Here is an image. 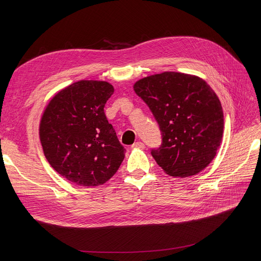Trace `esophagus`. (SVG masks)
I'll return each instance as SVG.
<instances>
[{"label":"esophagus","mask_w":261,"mask_h":261,"mask_svg":"<svg viewBox=\"0 0 261 261\" xmlns=\"http://www.w3.org/2000/svg\"><path fill=\"white\" fill-rule=\"evenodd\" d=\"M132 148H134V149H144L145 145L142 142H136L132 145Z\"/></svg>","instance_id":"obj_1"}]
</instances>
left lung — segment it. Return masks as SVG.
Instances as JSON below:
<instances>
[{
  "instance_id": "1",
  "label": "left lung",
  "mask_w": 261,
  "mask_h": 261,
  "mask_svg": "<svg viewBox=\"0 0 261 261\" xmlns=\"http://www.w3.org/2000/svg\"><path fill=\"white\" fill-rule=\"evenodd\" d=\"M133 89L160 125L163 144L151 154L163 171L187 177L206 168L224 128L220 99L207 82L196 75L163 72L138 80Z\"/></svg>"
}]
</instances>
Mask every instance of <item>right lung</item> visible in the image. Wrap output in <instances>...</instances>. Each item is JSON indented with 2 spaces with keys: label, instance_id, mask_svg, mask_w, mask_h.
<instances>
[{
  "label": "right lung",
  "instance_id": "right-lung-1",
  "mask_svg": "<svg viewBox=\"0 0 261 261\" xmlns=\"http://www.w3.org/2000/svg\"><path fill=\"white\" fill-rule=\"evenodd\" d=\"M114 88L102 80H79L55 94L41 116L40 142L49 165L79 186L105 184L125 158L103 108Z\"/></svg>",
  "mask_w": 261,
  "mask_h": 261
}]
</instances>
